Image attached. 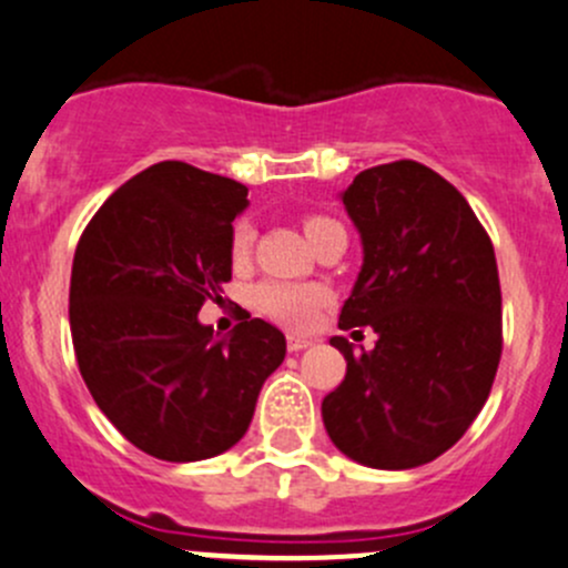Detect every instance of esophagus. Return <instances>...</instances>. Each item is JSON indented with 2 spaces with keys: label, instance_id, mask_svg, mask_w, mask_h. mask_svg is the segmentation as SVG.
<instances>
[{
  "label": "esophagus",
  "instance_id": "34e87169",
  "mask_svg": "<svg viewBox=\"0 0 568 568\" xmlns=\"http://www.w3.org/2000/svg\"><path fill=\"white\" fill-rule=\"evenodd\" d=\"M313 346V341H307V337H300V335H288V352H302V348Z\"/></svg>",
  "mask_w": 568,
  "mask_h": 568
}]
</instances>
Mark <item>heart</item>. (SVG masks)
Returning a JSON list of instances; mask_svg holds the SVG:
<instances>
[{
    "label": "heart",
    "mask_w": 568,
    "mask_h": 568,
    "mask_svg": "<svg viewBox=\"0 0 568 568\" xmlns=\"http://www.w3.org/2000/svg\"><path fill=\"white\" fill-rule=\"evenodd\" d=\"M329 222L332 220H326V216H307L305 220L307 239H311L318 227L329 225ZM252 239H255V231H252L250 222H239V225L233 227V236H231L233 261L239 263L250 255ZM250 302L257 313L277 321V324L291 326V329H307V326L316 321L318 307L326 302V288H321V285H307V283H277V280H268V283H261L252 288Z\"/></svg>",
    "instance_id": "b5f03b06"
}]
</instances>
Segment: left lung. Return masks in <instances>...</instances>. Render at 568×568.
I'll return each instance as SVG.
<instances>
[{
  "mask_svg": "<svg viewBox=\"0 0 568 568\" xmlns=\"http://www.w3.org/2000/svg\"><path fill=\"white\" fill-rule=\"evenodd\" d=\"M363 239V268L341 329L371 326V352L332 346L346 376L321 417L341 454L412 469L454 448L478 417L503 352L495 247L454 183L400 159L363 170L341 194Z\"/></svg>",
  "mask_w": 568,
  "mask_h": 568,
  "instance_id": "left-lung-1",
  "label": "left lung"
}]
</instances>
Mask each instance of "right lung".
<instances>
[{"label":"right lung","instance_id":"obj_1","mask_svg":"<svg viewBox=\"0 0 568 568\" xmlns=\"http://www.w3.org/2000/svg\"><path fill=\"white\" fill-rule=\"evenodd\" d=\"M247 186L183 162H159L95 211L71 268L73 348L114 428L164 462L225 454L247 434L285 335L261 318L227 337L200 324L231 280L233 220Z\"/></svg>","mask_w":568,"mask_h":568}]
</instances>
